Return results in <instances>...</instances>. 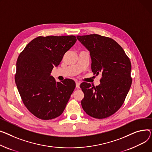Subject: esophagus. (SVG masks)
Segmentation results:
<instances>
[{
	"mask_svg": "<svg viewBox=\"0 0 152 152\" xmlns=\"http://www.w3.org/2000/svg\"><path fill=\"white\" fill-rule=\"evenodd\" d=\"M79 86H80V83L78 81L76 82V88H79Z\"/></svg>",
	"mask_w": 152,
	"mask_h": 152,
	"instance_id": "obj_1",
	"label": "esophagus"
}]
</instances>
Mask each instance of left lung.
<instances>
[{"label": "left lung", "instance_id": "8db88e82", "mask_svg": "<svg viewBox=\"0 0 152 152\" xmlns=\"http://www.w3.org/2000/svg\"><path fill=\"white\" fill-rule=\"evenodd\" d=\"M77 39L89 50L94 75H102L99 86L85 82L80 85L84 94L82 107L94 118H107L122 106L131 87L130 60L123 48L110 38L90 34L78 35Z\"/></svg>", "mask_w": 152, "mask_h": 152}]
</instances>
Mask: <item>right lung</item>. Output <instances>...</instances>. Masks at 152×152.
<instances>
[{
  "mask_svg": "<svg viewBox=\"0 0 152 152\" xmlns=\"http://www.w3.org/2000/svg\"><path fill=\"white\" fill-rule=\"evenodd\" d=\"M76 40L74 35L38 37L18 56L15 77L18 92L27 109L39 119L61 115L75 90L73 80L56 82L50 75Z\"/></svg>",
  "mask_w": 152,
  "mask_h": 152,
  "instance_id": "add662e5",
  "label": "right lung"
}]
</instances>
